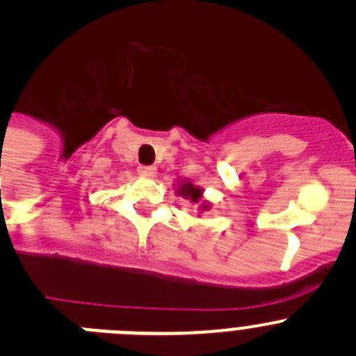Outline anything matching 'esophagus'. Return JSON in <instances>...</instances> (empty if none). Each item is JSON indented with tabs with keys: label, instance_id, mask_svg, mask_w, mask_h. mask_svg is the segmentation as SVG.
Listing matches in <instances>:
<instances>
[{
	"label": "esophagus",
	"instance_id": "obj_1",
	"mask_svg": "<svg viewBox=\"0 0 356 356\" xmlns=\"http://www.w3.org/2000/svg\"><path fill=\"white\" fill-rule=\"evenodd\" d=\"M156 168L154 167H138V175L142 177H156Z\"/></svg>",
	"mask_w": 356,
	"mask_h": 356
}]
</instances>
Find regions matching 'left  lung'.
Listing matches in <instances>:
<instances>
[{
    "label": "left lung",
    "instance_id": "8db88e82",
    "mask_svg": "<svg viewBox=\"0 0 356 356\" xmlns=\"http://www.w3.org/2000/svg\"><path fill=\"white\" fill-rule=\"evenodd\" d=\"M175 186V195L186 198L191 204L197 207L198 214H202L204 211H209L212 207V204L204 198V189L200 186H195L189 179H177V184Z\"/></svg>",
    "mask_w": 356,
    "mask_h": 356
}]
</instances>
